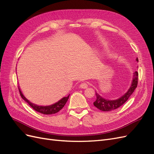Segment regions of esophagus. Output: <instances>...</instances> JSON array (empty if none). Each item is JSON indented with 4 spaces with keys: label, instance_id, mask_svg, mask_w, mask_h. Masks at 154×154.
<instances>
[{
    "label": "esophagus",
    "instance_id": "34e87169",
    "mask_svg": "<svg viewBox=\"0 0 154 154\" xmlns=\"http://www.w3.org/2000/svg\"><path fill=\"white\" fill-rule=\"evenodd\" d=\"M80 87L82 88H87V87H88V84H87V83L86 82H83V83H81Z\"/></svg>",
    "mask_w": 154,
    "mask_h": 154
}]
</instances>
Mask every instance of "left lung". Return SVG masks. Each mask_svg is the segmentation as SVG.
Wrapping results in <instances>:
<instances>
[{"instance_id":"8db88e82","label":"left lung","mask_w":154,"mask_h":154,"mask_svg":"<svg viewBox=\"0 0 154 154\" xmlns=\"http://www.w3.org/2000/svg\"><path fill=\"white\" fill-rule=\"evenodd\" d=\"M137 61L138 62V59L137 58ZM137 83H138V72L136 71L134 74L133 76V80L132 82V85L128 92L126 93L125 95L120 98L116 100H105L103 97H101L96 92V100L94 102V105L100 110L107 112V111H111L115 110L116 109L119 108V106L123 105L126 101H127L129 97L132 94L134 90L137 87Z\"/></svg>"}]
</instances>
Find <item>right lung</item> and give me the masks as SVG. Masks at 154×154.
I'll return each mask as SVG.
<instances>
[{
    "label": "right lung",
    "mask_w": 154,
    "mask_h": 154,
    "mask_svg": "<svg viewBox=\"0 0 154 154\" xmlns=\"http://www.w3.org/2000/svg\"><path fill=\"white\" fill-rule=\"evenodd\" d=\"M18 90H19L20 94L23 100H24L25 101H26L27 103L29 104V105H30L35 111L38 112L42 113V114H53L57 113L58 112H59L60 110H61L64 106V105H66V102L67 101V100L69 99V95L67 97H64L62 100H60L59 101H58L57 103H56L52 105L45 106H38V105H36L33 103H31L30 101L27 100L24 96V95L22 94V93L20 91L19 87H18Z\"/></svg>",
    "instance_id": "add662e5"
}]
</instances>
